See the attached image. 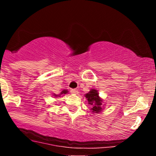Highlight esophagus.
Masks as SVG:
<instances>
[{"label": "esophagus", "instance_id": "1", "mask_svg": "<svg viewBox=\"0 0 156 156\" xmlns=\"http://www.w3.org/2000/svg\"><path fill=\"white\" fill-rule=\"evenodd\" d=\"M70 92H71V93H73V94H77L78 93V91L76 89H72L70 90Z\"/></svg>", "mask_w": 156, "mask_h": 156}]
</instances>
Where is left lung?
I'll list each match as a JSON object with an SVG mask.
<instances>
[{
  "label": "left lung",
  "instance_id": "8db88e82",
  "mask_svg": "<svg viewBox=\"0 0 156 156\" xmlns=\"http://www.w3.org/2000/svg\"><path fill=\"white\" fill-rule=\"evenodd\" d=\"M85 97L88 101L89 104L92 106L91 110L93 113H100L101 112L103 109L101 108L102 100L99 97L98 91L92 89L89 93L85 94Z\"/></svg>",
  "mask_w": 156,
  "mask_h": 156
}]
</instances>
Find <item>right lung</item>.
Returning a JSON list of instances; mask_svg holds the SVG:
<instances>
[{
    "label": "right lung",
    "instance_id": "1",
    "mask_svg": "<svg viewBox=\"0 0 156 156\" xmlns=\"http://www.w3.org/2000/svg\"><path fill=\"white\" fill-rule=\"evenodd\" d=\"M68 92H67V90H65V89H64V90H63V91H62V93H61V94H67V93ZM60 94H59V95H60ZM59 95H56V94H54V96L55 97H57V96H59Z\"/></svg>",
    "mask_w": 156,
    "mask_h": 156
}]
</instances>
